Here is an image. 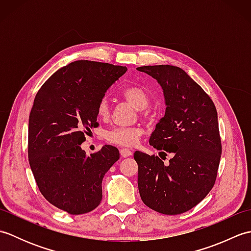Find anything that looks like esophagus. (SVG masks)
Segmentation results:
<instances>
[{
  "label": "esophagus",
  "instance_id": "34e87169",
  "mask_svg": "<svg viewBox=\"0 0 251 251\" xmlns=\"http://www.w3.org/2000/svg\"><path fill=\"white\" fill-rule=\"evenodd\" d=\"M120 153H121L122 157H128L132 154V152L130 150H128V149H121Z\"/></svg>",
  "mask_w": 251,
  "mask_h": 251
}]
</instances>
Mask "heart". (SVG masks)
Listing matches in <instances>:
<instances>
[{
	"label": "heart",
	"instance_id": "obj_1",
	"mask_svg": "<svg viewBox=\"0 0 251 251\" xmlns=\"http://www.w3.org/2000/svg\"><path fill=\"white\" fill-rule=\"evenodd\" d=\"M124 97L134 108L140 112H145L150 104V97L145 89L131 87L123 92ZM97 113L100 117H104L109 113V104L106 98H102L97 105ZM142 129L139 127H117L106 132V140L122 147H135L142 135Z\"/></svg>",
	"mask_w": 251,
	"mask_h": 251
}]
</instances>
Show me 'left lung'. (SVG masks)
Here are the masks:
<instances>
[{"label":"left lung","instance_id":"8db88e82","mask_svg":"<svg viewBox=\"0 0 251 251\" xmlns=\"http://www.w3.org/2000/svg\"><path fill=\"white\" fill-rule=\"evenodd\" d=\"M163 89L165 115L149 143L172 153L165 165L158 156L136 151L138 189L142 201L164 215H179L205 199L215 184L221 157L218 113L209 96L181 68H137Z\"/></svg>","mask_w":251,"mask_h":251}]
</instances>
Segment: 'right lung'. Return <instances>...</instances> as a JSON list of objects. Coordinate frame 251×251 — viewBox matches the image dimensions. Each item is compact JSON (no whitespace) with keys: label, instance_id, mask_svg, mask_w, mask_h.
Returning <instances> with one entry per match:
<instances>
[{"label":"right lung","instance_id":"1","mask_svg":"<svg viewBox=\"0 0 251 251\" xmlns=\"http://www.w3.org/2000/svg\"><path fill=\"white\" fill-rule=\"evenodd\" d=\"M126 67L88 60L56 71L37 92L29 116V164L41 193L70 215L94 210L102 200V179L120 158L105 145L87 155L85 135L97 127V105Z\"/></svg>","mask_w":251,"mask_h":251}]
</instances>
